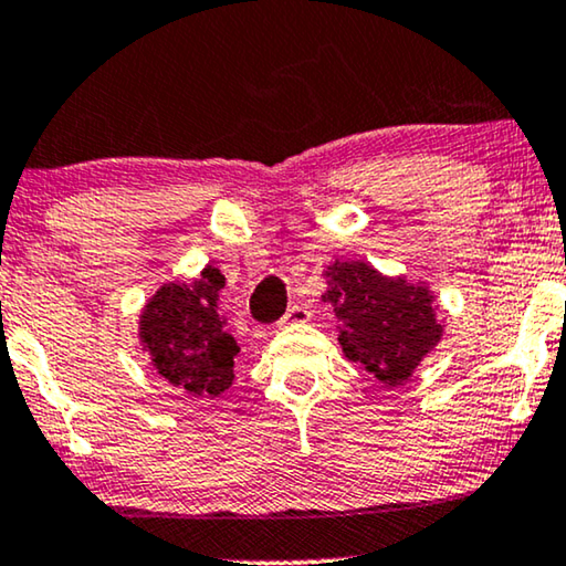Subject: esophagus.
I'll list each match as a JSON object with an SVG mask.
<instances>
[{
  "label": "esophagus",
  "mask_w": 566,
  "mask_h": 566,
  "mask_svg": "<svg viewBox=\"0 0 566 566\" xmlns=\"http://www.w3.org/2000/svg\"><path fill=\"white\" fill-rule=\"evenodd\" d=\"M308 316H312V312H308L306 306H291L289 312H285V316L281 319V327L283 324H304V322H308Z\"/></svg>",
  "instance_id": "obj_1"
}]
</instances>
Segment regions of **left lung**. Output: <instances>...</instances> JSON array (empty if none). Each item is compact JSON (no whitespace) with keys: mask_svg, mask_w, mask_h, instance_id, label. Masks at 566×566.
I'll use <instances>...</instances> for the list:
<instances>
[{"mask_svg":"<svg viewBox=\"0 0 566 566\" xmlns=\"http://www.w3.org/2000/svg\"><path fill=\"white\" fill-rule=\"evenodd\" d=\"M324 281L327 291L322 301L337 316L345 358L360 363L376 381L386 386L409 381L443 337L428 283L384 275L363 260L329 262Z\"/></svg>","mask_w":566,"mask_h":566,"instance_id":"1","label":"left lung"}]
</instances>
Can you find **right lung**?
<instances>
[{"instance_id":"right-lung-1","label":"right lung","mask_w":566,"mask_h":566,"mask_svg":"<svg viewBox=\"0 0 566 566\" xmlns=\"http://www.w3.org/2000/svg\"><path fill=\"white\" fill-rule=\"evenodd\" d=\"M219 268L206 265L190 283H165L138 316V343L167 384L192 397H219L234 381L237 339L223 329Z\"/></svg>"}]
</instances>
